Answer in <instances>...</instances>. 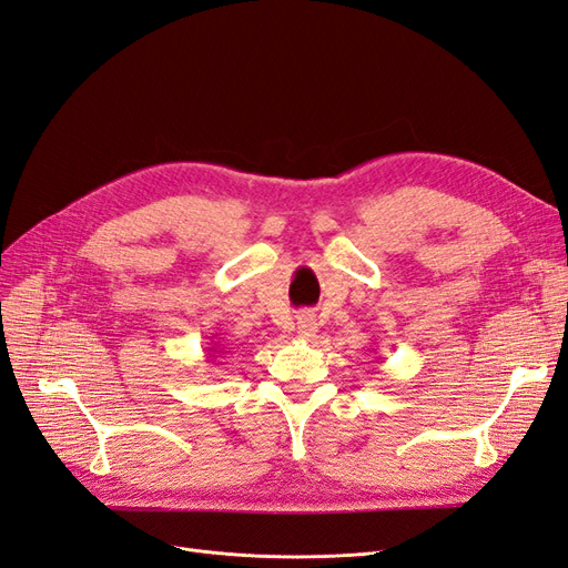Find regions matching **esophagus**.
Instances as JSON below:
<instances>
[{
	"mask_svg": "<svg viewBox=\"0 0 568 568\" xmlns=\"http://www.w3.org/2000/svg\"><path fill=\"white\" fill-rule=\"evenodd\" d=\"M296 328H298V336L301 338H315L317 334V317L312 315V312H301V315L296 317Z\"/></svg>",
	"mask_w": 568,
	"mask_h": 568,
	"instance_id": "1",
	"label": "esophagus"
}]
</instances>
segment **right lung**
Wrapping results in <instances>:
<instances>
[{
	"instance_id": "obj_1",
	"label": "right lung",
	"mask_w": 568,
	"mask_h": 568,
	"mask_svg": "<svg viewBox=\"0 0 568 568\" xmlns=\"http://www.w3.org/2000/svg\"><path fill=\"white\" fill-rule=\"evenodd\" d=\"M209 349H211V352H223V349H213V347H209Z\"/></svg>"
}]
</instances>
